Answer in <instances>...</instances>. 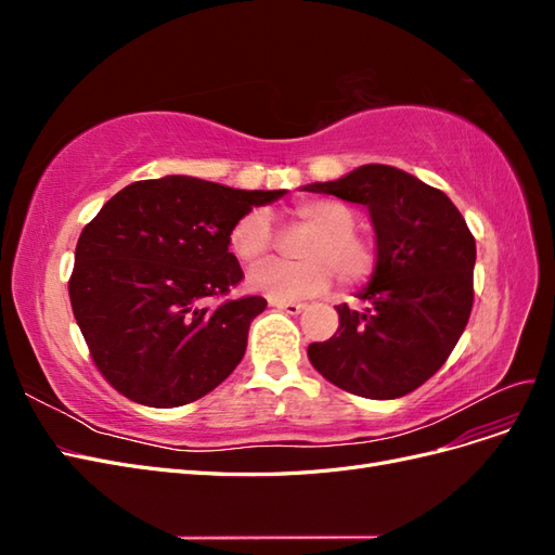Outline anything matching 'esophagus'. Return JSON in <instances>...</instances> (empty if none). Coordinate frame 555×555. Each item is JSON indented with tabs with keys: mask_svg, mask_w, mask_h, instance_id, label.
Listing matches in <instances>:
<instances>
[{
	"mask_svg": "<svg viewBox=\"0 0 555 555\" xmlns=\"http://www.w3.org/2000/svg\"><path fill=\"white\" fill-rule=\"evenodd\" d=\"M268 304H271L278 310H282V312H289V314H298V312L306 310L304 304H294V300H273L271 298V300H268Z\"/></svg>",
	"mask_w": 555,
	"mask_h": 555,
	"instance_id": "obj_1",
	"label": "esophagus"
}]
</instances>
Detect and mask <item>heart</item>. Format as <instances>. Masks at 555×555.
I'll list each match as a JSON object with an SVG mask.
<instances>
[{
	"mask_svg": "<svg viewBox=\"0 0 555 555\" xmlns=\"http://www.w3.org/2000/svg\"><path fill=\"white\" fill-rule=\"evenodd\" d=\"M298 224L312 231L300 249L304 263L268 261L249 273V287L273 300H300L322 294L338 275L343 284H357L373 273L377 251L357 227V212L343 201L310 198L294 210ZM275 243L271 217L249 210L229 231V247L251 266L271 255Z\"/></svg>",
	"mask_w": 555,
	"mask_h": 555,
	"instance_id": "1",
	"label": "heart"
}]
</instances>
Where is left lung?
Here are the masks:
<instances>
[{
	"instance_id": "left-lung-1",
	"label": "left lung",
	"mask_w": 555,
	"mask_h": 555,
	"mask_svg": "<svg viewBox=\"0 0 555 555\" xmlns=\"http://www.w3.org/2000/svg\"><path fill=\"white\" fill-rule=\"evenodd\" d=\"M371 212L377 263L357 292L363 310L338 306L340 326L308 347L328 382L363 398H400L440 371L473 310L477 245L451 198L386 164L306 184Z\"/></svg>"
}]
</instances>
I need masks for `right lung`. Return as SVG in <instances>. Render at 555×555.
Instances as JSON below:
<instances>
[{
	"mask_svg": "<svg viewBox=\"0 0 555 555\" xmlns=\"http://www.w3.org/2000/svg\"><path fill=\"white\" fill-rule=\"evenodd\" d=\"M287 190H233L192 176L139 180L82 229L69 280L74 317L102 375L147 408L210 393L245 354L261 296L201 300L243 280L229 231Z\"/></svg>",
	"mask_w": 555,
	"mask_h": 555,
	"instance_id": "1",
	"label": "right lung"
}]
</instances>
